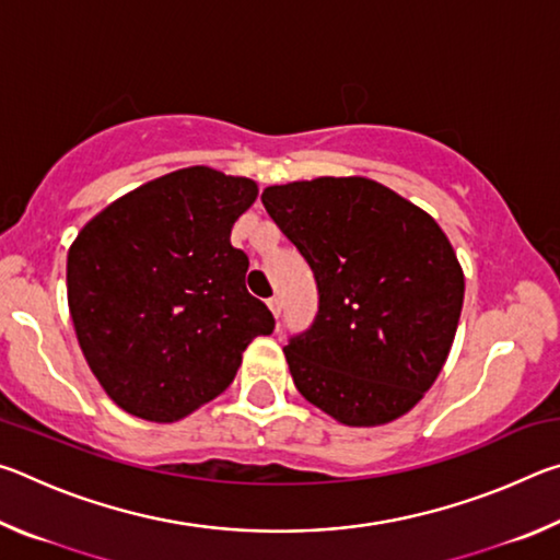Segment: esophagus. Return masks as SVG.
<instances>
[{"label":"esophagus","instance_id":"34e87169","mask_svg":"<svg viewBox=\"0 0 560 560\" xmlns=\"http://www.w3.org/2000/svg\"><path fill=\"white\" fill-rule=\"evenodd\" d=\"M267 306L271 308V314H273V316H277V318L281 316V299H279V296H271V299H267Z\"/></svg>","mask_w":560,"mask_h":560}]
</instances>
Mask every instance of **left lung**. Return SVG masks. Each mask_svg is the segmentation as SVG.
<instances>
[{
  "label": "left lung",
  "instance_id": "8db88e82",
  "mask_svg": "<svg viewBox=\"0 0 560 560\" xmlns=\"http://www.w3.org/2000/svg\"><path fill=\"white\" fill-rule=\"evenodd\" d=\"M261 202L318 289L314 324L283 348L299 393L350 428L412 410L450 355L464 301L440 224L365 177L273 185Z\"/></svg>",
  "mask_w": 560,
  "mask_h": 560
}]
</instances>
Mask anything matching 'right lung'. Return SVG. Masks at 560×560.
Listing matches in <instances>:
<instances>
[{
  "label": "right lung",
  "instance_id": "right-lung-1",
  "mask_svg": "<svg viewBox=\"0 0 560 560\" xmlns=\"http://www.w3.org/2000/svg\"><path fill=\"white\" fill-rule=\"evenodd\" d=\"M257 183L185 167L132 189L83 226L66 281L75 336L122 410L173 422L224 393L242 353L273 330L244 287L232 226Z\"/></svg>",
  "mask_w": 560,
  "mask_h": 560
}]
</instances>
